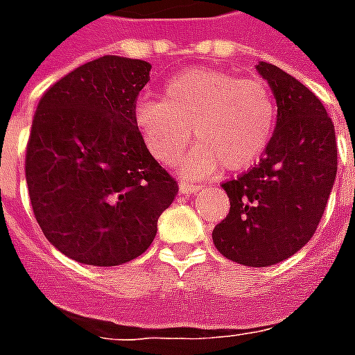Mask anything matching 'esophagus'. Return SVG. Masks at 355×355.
<instances>
[{
	"mask_svg": "<svg viewBox=\"0 0 355 355\" xmlns=\"http://www.w3.org/2000/svg\"><path fill=\"white\" fill-rule=\"evenodd\" d=\"M178 188H180V192L184 193V196H192V193L200 192L201 190L200 184H192V182H186V180H182Z\"/></svg>",
	"mask_w": 355,
	"mask_h": 355,
	"instance_id": "34e87169",
	"label": "esophagus"
}]
</instances>
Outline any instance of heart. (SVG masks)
I'll list each match as a JSON object with an SVG mask.
<instances>
[{"label":"heart","instance_id":"obj_1","mask_svg":"<svg viewBox=\"0 0 355 355\" xmlns=\"http://www.w3.org/2000/svg\"><path fill=\"white\" fill-rule=\"evenodd\" d=\"M165 98H140L135 125L157 162L171 165L196 140L182 163L190 177L249 169L261 159L274 132L277 110L272 89L259 78L213 68L173 76Z\"/></svg>","mask_w":355,"mask_h":355}]
</instances>
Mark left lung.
<instances>
[{
    "label": "left lung",
    "instance_id": "obj_1",
    "mask_svg": "<svg viewBox=\"0 0 355 355\" xmlns=\"http://www.w3.org/2000/svg\"><path fill=\"white\" fill-rule=\"evenodd\" d=\"M257 70L274 91L277 121L261 163L223 182L230 213L215 226L213 243L230 261L264 268L313 236L336 177V139L310 89L274 64Z\"/></svg>",
    "mask_w": 355,
    "mask_h": 355
}]
</instances>
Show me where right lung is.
Masks as SVG:
<instances>
[{"label": "right lung", "mask_w": 355, "mask_h": 355, "mask_svg": "<svg viewBox=\"0 0 355 355\" xmlns=\"http://www.w3.org/2000/svg\"><path fill=\"white\" fill-rule=\"evenodd\" d=\"M146 60L106 55L53 83L35 110L26 184L35 220L73 261L117 266L152 245L178 184L135 125Z\"/></svg>", "instance_id": "obj_1"}]
</instances>
